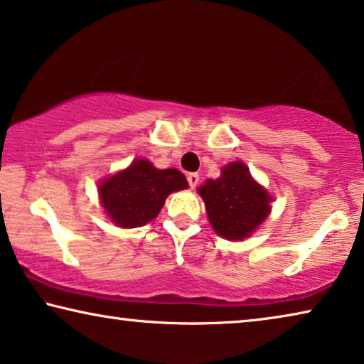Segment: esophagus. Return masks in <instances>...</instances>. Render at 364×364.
I'll return each mask as SVG.
<instances>
[{"instance_id": "obj_1", "label": "esophagus", "mask_w": 364, "mask_h": 364, "mask_svg": "<svg viewBox=\"0 0 364 364\" xmlns=\"http://www.w3.org/2000/svg\"><path fill=\"white\" fill-rule=\"evenodd\" d=\"M187 181H188L190 188H195L196 186H198V182H200V176L196 174V172H190V174L187 176Z\"/></svg>"}]
</instances>
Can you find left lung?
Listing matches in <instances>:
<instances>
[{"instance_id": "1", "label": "left lung", "mask_w": 364, "mask_h": 364, "mask_svg": "<svg viewBox=\"0 0 364 364\" xmlns=\"http://www.w3.org/2000/svg\"><path fill=\"white\" fill-rule=\"evenodd\" d=\"M221 174L216 181L208 178L198 192L214 232L228 240H242L267 218L272 198L243 163H230Z\"/></svg>"}]
</instances>
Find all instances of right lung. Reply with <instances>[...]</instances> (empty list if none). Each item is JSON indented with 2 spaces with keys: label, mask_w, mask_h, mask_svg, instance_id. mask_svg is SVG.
Masks as SVG:
<instances>
[{
  "label": "right lung",
  "mask_w": 364,
  "mask_h": 364,
  "mask_svg": "<svg viewBox=\"0 0 364 364\" xmlns=\"http://www.w3.org/2000/svg\"><path fill=\"white\" fill-rule=\"evenodd\" d=\"M187 186L181 171L156 169L150 161L135 159L127 169L101 182L100 198L112 223L139 228L158 216L166 196Z\"/></svg>",
  "instance_id": "obj_1"
}]
</instances>
